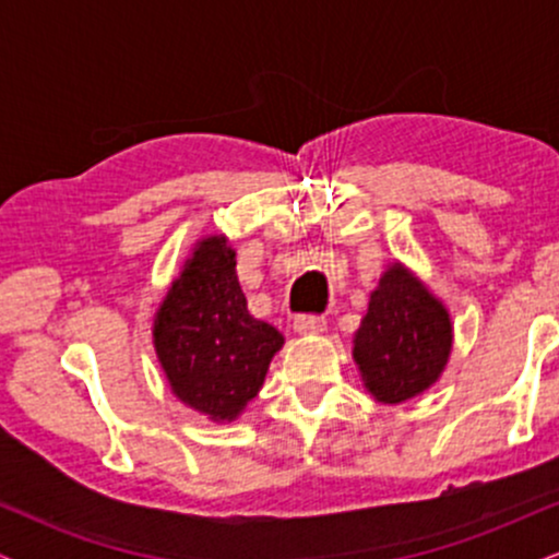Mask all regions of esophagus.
<instances>
[{
    "label": "esophagus",
    "instance_id": "obj_1",
    "mask_svg": "<svg viewBox=\"0 0 559 559\" xmlns=\"http://www.w3.org/2000/svg\"><path fill=\"white\" fill-rule=\"evenodd\" d=\"M329 320L323 316H297L294 318V331L297 333H320L325 331Z\"/></svg>",
    "mask_w": 559,
    "mask_h": 559
}]
</instances>
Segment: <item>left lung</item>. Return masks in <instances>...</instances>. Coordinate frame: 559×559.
I'll return each mask as SVG.
<instances>
[{"label":"left lung","instance_id":"obj_1","mask_svg":"<svg viewBox=\"0 0 559 559\" xmlns=\"http://www.w3.org/2000/svg\"><path fill=\"white\" fill-rule=\"evenodd\" d=\"M452 352L447 307L394 262L370 294L355 333V362L365 389L383 404H400L439 381Z\"/></svg>","mask_w":559,"mask_h":559}]
</instances>
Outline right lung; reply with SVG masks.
Listing matches in <instances>:
<instances>
[{"label":"right lung","mask_w":559,"mask_h":559,"mask_svg":"<svg viewBox=\"0 0 559 559\" xmlns=\"http://www.w3.org/2000/svg\"><path fill=\"white\" fill-rule=\"evenodd\" d=\"M152 336L173 394L213 420H234L258 396L284 346L273 325L249 316L226 236L197 243L159 305Z\"/></svg>","instance_id":"right-lung-1"}]
</instances>
